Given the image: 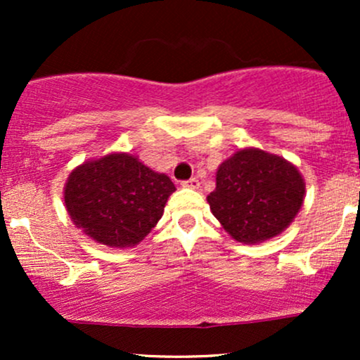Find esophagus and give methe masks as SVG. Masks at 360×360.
Wrapping results in <instances>:
<instances>
[{
  "label": "esophagus",
  "mask_w": 360,
  "mask_h": 360,
  "mask_svg": "<svg viewBox=\"0 0 360 360\" xmlns=\"http://www.w3.org/2000/svg\"><path fill=\"white\" fill-rule=\"evenodd\" d=\"M181 186H183V188H188V189H198L200 188V181H198L196 177H191V179L183 181Z\"/></svg>",
  "instance_id": "esophagus-1"
}]
</instances>
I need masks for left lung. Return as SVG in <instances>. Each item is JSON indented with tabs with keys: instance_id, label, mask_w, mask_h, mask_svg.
Segmentation results:
<instances>
[{
	"instance_id": "left-lung-1",
	"label": "left lung",
	"mask_w": 360,
	"mask_h": 360,
	"mask_svg": "<svg viewBox=\"0 0 360 360\" xmlns=\"http://www.w3.org/2000/svg\"><path fill=\"white\" fill-rule=\"evenodd\" d=\"M304 200V179L283 157L242 148L221 162L208 203L232 238L260 243L291 225Z\"/></svg>"
}]
</instances>
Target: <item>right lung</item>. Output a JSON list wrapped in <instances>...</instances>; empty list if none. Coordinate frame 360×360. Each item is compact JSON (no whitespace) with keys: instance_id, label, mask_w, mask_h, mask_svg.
Here are the masks:
<instances>
[{"instance_id":"add662e5","label":"right lung","mask_w":360,"mask_h":360,"mask_svg":"<svg viewBox=\"0 0 360 360\" xmlns=\"http://www.w3.org/2000/svg\"><path fill=\"white\" fill-rule=\"evenodd\" d=\"M174 191L166 174L120 152L74 169L65 183L64 201L77 229L98 243L123 249L143 240Z\"/></svg>"}]
</instances>
